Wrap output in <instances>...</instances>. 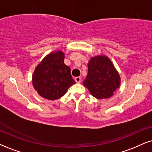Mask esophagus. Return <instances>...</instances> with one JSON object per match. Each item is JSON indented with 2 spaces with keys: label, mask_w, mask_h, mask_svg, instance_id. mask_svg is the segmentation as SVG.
<instances>
[{
  "label": "esophagus",
  "mask_w": 152,
  "mask_h": 152,
  "mask_svg": "<svg viewBox=\"0 0 152 152\" xmlns=\"http://www.w3.org/2000/svg\"><path fill=\"white\" fill-rule=\"evenodd\" d=\"M75 81L77 83H80V81H81V77H80V76L76 77L75 78Z\"/></svg>",
  "instance_id": "34e87169"
}]
</instances>
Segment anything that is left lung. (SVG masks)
<instances>
[{"instance_id":"1","label":"left lung","mask_w":152,"mask_h":152,"mask_svg":"<svg viewBox=\"0 0 152 152\" xmlns=\"http://www.w3.org/2000/svg\"><path fill=\"white\" fill-rule=\"evenodd\" d=\"M88 71L83 83L95 98H109L120 86L118 72L106 55L91 57L88 64Z\"/></svg>"}]
</instances>
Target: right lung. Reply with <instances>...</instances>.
Returning <instances> with one entry per match:
<instances>
[{
    "instance_id": "add662e5",
    "label": "right lung",
    "mask_w": 152,
    "mask_h": 152,
    "mask_svg": "<svg viewBox=\"0 0 152 152\" xmlns=\"http://www.w3.org/2000/svg\"><path fill=\"white\" fill-rule=\"evenodd\" d=\"M62 51H53L43 59L32 75V83L40 96L50 100L62 97L75 83Z\"/></svg>"
}]
</instances>
